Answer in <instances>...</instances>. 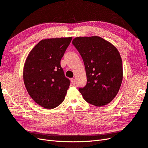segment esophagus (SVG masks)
<instances>
[{
	"instance_id": "obj_1",
	"label": "esophagus",
	"mask_w": 148,
	"mask_h": 148,
	"mask_svg": "<svg viewBox=\"0 0 148 148\" xmlns=\"http://www.w3.org/2000/svg\"><path fill=\"white\" fill-rule=\"evenodd\" d=\"M71 83L73 84V85H74V84H75V79L74 78H72L71 79Z\"/></svg>"
}]
</instances>
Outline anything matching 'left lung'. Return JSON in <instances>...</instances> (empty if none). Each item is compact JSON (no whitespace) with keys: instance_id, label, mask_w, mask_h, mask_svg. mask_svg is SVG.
Listing matches in <instances>:
<instances>
[{"instance_id":"8db88e82","label":"left lung","mask_w":148,"mask_h":148,"mask_svg":"<svg viewBox=\"0 0 148 148\" xmlns=\"http://www.w3.org/2000/svg\"><path fill=\"white\" fill-rule=\"evenodd\" d=\"M72 43L81 54L86 68L87 84L79 88L84 100L97 107L109 103L117 95L123 80L119 51L97 36L75 38Z\"/></svg>"}]
</instances>
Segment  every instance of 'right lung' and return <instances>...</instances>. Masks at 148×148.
<instances>
[{"label":"right lung","mask_w":148,"mask_h":148,"mask_svg":"<svg viewBox=\"0 0 148 148\" xmlns=\"http://www.w3.org/2000/svg\"><path fill=\"white\" fill-rule=\"evenodd\" d=\"M73 37L40 41L29 53L23 68V81L29 96L41 107L53 109L65 99L70 81L61 66Z\"/></svg>","instance_id":"obj_1"}]
</instances>
